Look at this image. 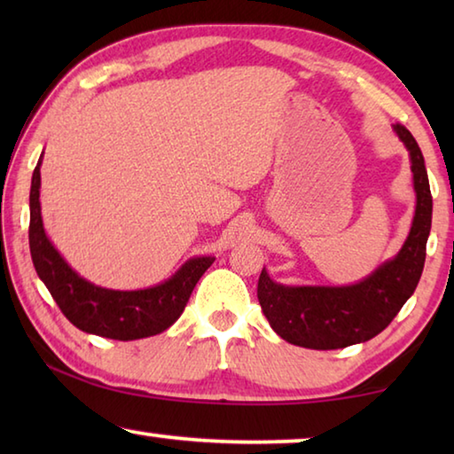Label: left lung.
<instances>
[{
    "mask_svg": "<svg viewBox=\"0 0 454 454\" xmlns=\"http://www.w3.org/2000/svg\"><path fill=\"white\" fill-rule=\"evenodd\" d=\"M411 156L417 208L403 248L372 274L348 286H286L274 282L262 268L258 302L276 334L290 344L314 350H334L366 342L380 334L412 296L427 258L433 222L425 158L404 126H393Z\"/></svg>",
    "mask_w": 454,
    "mask_h": 454,
    "instance_id": "1",
    "label": "left lung"
}]
</instances>
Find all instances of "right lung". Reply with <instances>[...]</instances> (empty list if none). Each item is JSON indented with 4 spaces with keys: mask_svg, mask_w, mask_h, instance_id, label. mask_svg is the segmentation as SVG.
I'll use <instances>...</instances> for the list:
<instances>
[{
    "mask_svg": "<svg viewBox=\"0 0 454 454\" xmlns=\"http://www.w3.org/2000/svg\"><path fill=\"white\" fill-rule=\"evenodd\" d=\"M43 153L37 160L29 190V252L40 280L64 317L88 334L137 340L170 328L186 309L192 290L216 258L194 256L170 278L142 290H112L96 286L61 258L45 234L40 204Z\"/></svg>",
    "mask_w": 454,
    "mask_h": 454,
    "instance_id": "1",
    "label": "right lung"
}]
</instances>
